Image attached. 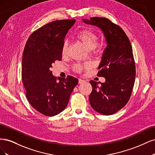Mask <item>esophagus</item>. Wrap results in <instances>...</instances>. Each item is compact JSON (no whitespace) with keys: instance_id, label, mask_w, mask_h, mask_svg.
Listing matches in <instances>:
<instances>
[{"instance_id":"obj_1","label":"esophagus","mask_w":155,"mask_h":155,"mask_svg":"<svg viewBox=\"0 0 155 155\" xmlns=\"http://www.w3.org/2000/svg\"><path fill=\"white\" fill-rule=\"evenodd\" d=\"M85 81L83 80V79H79V81H78L79 84H81V83H85Z\"/></svg>"}]
</instances>
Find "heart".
<instances>
[{
    "label": "heart",
    "instance_id": "1",
    "mask_svg": "<svg viewBox=\"0 0 155 155\" xmlns=\"http://www.w3.org/2000/svg\"><path fill=\"white\" fill-rule=\"evenodd\" d=\"M76 39L80 42V43L85 46V47L88 50H92L94 49L98 44V38L97 35L90 30H82L80 31L76 35ZM68 50V43L64 42L61 48V53L63 55H64L67 53ZM91 67L90 63H85L83 64H76L74 66L75 71L80 72L83 69H87Z\"/></svg>",
    "mask_w": 155,
    "mask_h": 155
}]
</instances>
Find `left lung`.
I'll return each instance as SVG.
<instances>
[{
  "instance_id": "1",
  "label": "left lung",
  "mask_w": 155,
  "mask_h": 155,
  "mask_svg": "<svg viewBox=\"0 0 155 155\" xmlns=\"http://www.w3.org/2000/svg\"><path fill=\"white\" fill-rule=\"evenodd\" d=\"M83 22L100 28L107 43L97 74L105 82L90 81L89 102L99 113L113 114L127 104L133 91L136 70L132 46L122 28L107 18L91 17Z\"/></svg>"
}]
</instances>
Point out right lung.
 <instances>
[{"label":"right lung","instance_id":"add662e5","mask_svg":"<svg viewBox=\"0 0 155 155\" xmlns=\"http://www.w3.org/2000/svg\"><path fill=\"white\" fill-rule=\"evenodd\" d=\"M76 20H59L48 23L29 37L22 54V79L28 101L34 109L47 116L61 112L78 83L71 76H53L50 68L62 58L65 35Z\"/></svg>","mask_w":155,"mask_h":155}]
</instances>
